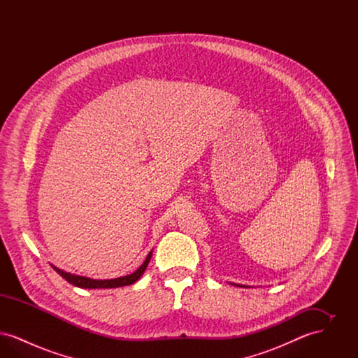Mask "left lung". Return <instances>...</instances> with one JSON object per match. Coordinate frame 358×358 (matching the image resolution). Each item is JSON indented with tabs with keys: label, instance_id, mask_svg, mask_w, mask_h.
<instances>
[{
	"label": "left lung",
	"instance_id": "8db88e82",
	"mask_svg": "<svg viewBox=\"0 0 358 358\" xmlns=\"http://www.w3.org/2000/svg\"><path fill=\"white\" fill-rule=\"evenodd\" d=\"M236 286H238V285H236Z\"/></svg>",
	"mask_w": 358,
	"mask_h": 358
}]
</instances>
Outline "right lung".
Wrapping results in <instances>:
<instances>
[{"label":"right lung","mask_w":358,"mask_h":358,"mask_svg":"<svg viewBox=\"0 0 358 358\" xmlns=\"http://www.w3.org/2000/svg\"><path fill=\"white\" fill-rule=\"evenodd\" d=\"M152 257V252H149V255L146 257V260L142 263V266L130 275L126 276H120L115 279H107V280H96V279H90L85 276H79V275H73V273H66L63 270L56 268L55 266L53 270L59 273L62 278H64L69 283L76 286V287H82V289H115V287H122V286H129L136 283V280L142 276V273H145L149 262Z\"/></svg>","instance_id":"obj_1"}]
</instances>
